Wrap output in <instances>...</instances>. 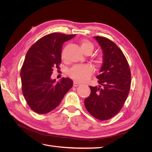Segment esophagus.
<instances>
[{
  "label": "esophagus",
  "instance_id": "obj_1",
  "mask_svg": "<svg viewBox=\"0 0 152 152\" xmlns=\"http://www.w3.org/2000/svg\"><path fill=\"white\" fill-rule=\"evenodd\" d=\"M80 83H79V82H77L76 81L73 82V87H77V86H80Z\"/></svg>",
  "mask_w": 152,
  "mask_h": 152
}]
</instances>
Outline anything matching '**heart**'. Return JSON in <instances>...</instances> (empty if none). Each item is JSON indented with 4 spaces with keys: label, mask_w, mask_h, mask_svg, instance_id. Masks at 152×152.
I'll use <instances>...</instances> for the list:
<instances>
[{
    "label": "heart",
    "mask_w": 152,
    "mask_h": 152,
    "mask_svg": "<svg viewBox=\"0 0 152 152\" xmlns=\"http://www.w3.org/2000/svg\"><path fill=\"white\" fill-rule=\"evenodd\" d=\"M80 48L82 52L85 54H90L93 51L94 45L89 40L84 39L80 42ZM64 56V51H62V57ZM94 62L96 66H101L103 62V58L102 56H97ZM93 69L89 65H75L71 68L68 72V74L73 79L78 82H84L87 80L91 75L93 74Z\"/></svg>",
    "instance_id": "obj_1"
}]
</instances>
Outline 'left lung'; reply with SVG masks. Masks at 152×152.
<instances>
[{"label":"left lung","instance_id":"obj_1","mask_svg":"<svg viewBox=\"0 0 152 152\" xmlns=\"http://www.w3.org/2000/svg\"><path fill=\"white\" fill-rule=\"evenodd\" d=\"M94 38L103 50V63L96 77L99 86H89L91 92L84 104L92 116L106 121L123 107L130 91L131 74L126 56L115 44L103 37Z\"/></svg>","mask_w":152,"mask_h":152}]
</instances>
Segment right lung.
I'll use <instances>...</instances> for the list:
<instances>
[{"mask_svg":"<svg viewBox=\"0 0 152 152\" xmlns=\"http://www.w3.org/2000/svg\"><path fill=\"white\" fill-rule=\"evenodd\" d=\"M74 35L53 33L42 37L27 52L21 69V89L27 104L39 114L50 112L61 103L73 86L69 78L56 83L52 80L53 68H59L63 43Z\"/></svg>","mask_w":152,"mask_h":152,"instance_id":"obj_1","label":"right lung"}]
</instances>
